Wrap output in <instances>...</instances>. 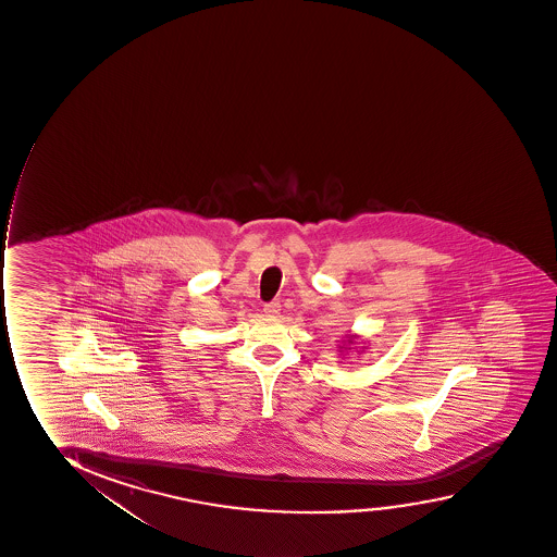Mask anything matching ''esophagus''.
<instances>
[{
  "label": "esophagus",
  "instance_id": "1",
  "mask_svg": "<svg viewBox=\"0 0 557 557\" xmlns=\"http://www.w3.org/2000/svg\"><path fill=\"white\" fill-rule=\"evenodd\" d=\"M263 312H265V315H271V318H275V315L281 314V302H268V305L263 307Z\"/></svg>",
  "mask_w": 557,
  "mask_h": 557
}]
</instances>
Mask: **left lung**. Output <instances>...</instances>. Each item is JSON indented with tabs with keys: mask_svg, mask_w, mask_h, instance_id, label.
<instances>
[{
	"mask_svg": "<svg viewBox=\"0 0 557 557\" xmlns=\"http://www.w3.org/2000/svg\"><path fill=\"white\" fill-rule=\"evenodd\" d=\"M356 343H362V348L357 349L355 346ZM364 349H369V342L361 338V335H356V333H349V335L344 336L342 346H338V351H341V354H344V351H357V354H361ZM346 356H348V354H346Z\"/></svg>",
	"mask_w": 557,
	"mask_h": 557,
	"instance_id": "left-lung-1",
	"label": "left lung"
}]
</instances>
